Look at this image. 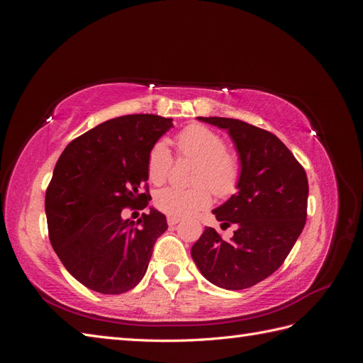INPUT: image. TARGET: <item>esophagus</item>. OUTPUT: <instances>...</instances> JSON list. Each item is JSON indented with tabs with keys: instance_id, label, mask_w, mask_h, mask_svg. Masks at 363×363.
Listing matches in <instances>:
<instances>
[{
	"instance_id": "obj_1",
	"label": "esophagus",
	"mask_w": 363,
	"mask_h": 363,
	"mask_svg": "<svg viewBox=\"0 0 363 363\" xmlns=\"http://www.w3.org/2000/svg\"><path fill=\"white\" fill-rule=\"evenodd\" d=\"M168 225H175V224H179L180 223V218H175V216H168Z\"/></svg>"
}]
</instances>
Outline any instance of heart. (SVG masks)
Returning a JSON list of instances; mask_svg holds the SVG:
<instances>
[{"label":"heart","mask_w":363,"mask_h":363,"mask_svg":"<svg viewBox=\"0 0 363 363\" xmlns=\"http://www.w3.org/2000/svg\"><path fill=\"white\" fill-rule=\"evenodd\" d=\"M182 156L199 162L192 175L191 189L164 188L155 196L160 212L175 218H189L212 204V194L219 199L232 196L242 175V164L235 152L227 150L225 139L201 124L183 128L175 139ZM174 157L167 142L157 140L148 151L147 174L151 183L160 184L169 177Z\"/></svg>","instance_id":"obj_1"}]
</instances>
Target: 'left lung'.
<instances>
[{
	"label": "left lung",
	"mask_w": 363,
	"mask_h": 363,
	"mask_svg": "<svg viewBox=\"0 0 363 363\" xmlns=\"http://www.w3.org/2000/svg\"><path fill=\"white\" fill-rule=\"evenodd\" d=\"M200 121L227 128L239 152V191L213 211L223 227L236 225L224 240L206 227L191 255L203 276L216 286L240 291L277 271L301 235L309 183L300 162L269 131L233 118Z\"/></svg>",
	"instance_id": "1"
}]
</instances>
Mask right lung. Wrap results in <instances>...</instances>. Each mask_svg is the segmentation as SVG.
Segmentation results:
<instances>
[{"label": "right lung", "mask_w": 363, "mask_h": 363, "mask_svg": "<svg viewBox=\"0 0 363 363\" xmlns=\"http://www.w3.org/2000/svg\"><path fill=\"white\" fill-rule=\"evenodd\" d=\"M171 127V118L157 115L108 119L69 142L59 157L45 194L48 236L63 267L86 288L124 294L145 276L167 218L155 208L136 223L121 213L148 206V151Z\"/></svg>", "instance_id": "obj_1"}]
</instances>
